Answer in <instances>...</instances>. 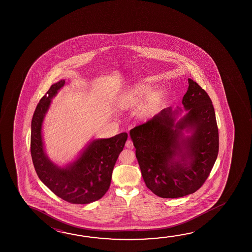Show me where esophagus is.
<instances>
[{
  "label": "esophagus",
  "instance_id": "1",
  "mask_svg": "<svg viewBox=\"0 0 252 252\" xmlns=\"http://www.w3.org/2000/svg\"><path fill=\"white\" fill-rule=\"evenodd\" d=\"M126 147L127 149H133V143H132V140H126Z\"/></svg>",
  "mask_w": 252,
  "mask_h": 252
}]
</instances>
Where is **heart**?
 Returning <instances> with one entry per match:
<instances>
[{
    "mask_svg": "<svg viewBox=\"0 0 252 252\" xmlns=\"http://www.w3.org/2000/svg\"><path fill=\"white\" fill-rule=\"evenodd\" d=\"M147 94V90L143 87H138L134 91H132V97L137 98V99H141L144 97L145 95ZM154 101V99H153Z\"/></svg>",
    "mask_w": 252,
    "mask_h": 252,
    "instance_id": "b5f03b06",
    "label": "heart"
}]
</instances>
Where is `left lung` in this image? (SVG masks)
Here are the masks:
<instances>
[{"mask_svg":"<svg viewBox=\"0 0 252 252\" xmlns=\"http://www.w3.org/2000/svg\"><path fill=\"white\" fill-rule=\"evenodd\" d=\"M182 103L187 113L176 121V112L166 108L130 131L145 184L165 198L193 193L206 182L219 152L215 108L206 91L191 79ZM186 127L194 132L184 138Z\"/></svg>","mask_w":252,"mask_h":252,"instance_id":"1","label":"left lung"}]
</instances>
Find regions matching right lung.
Masks as SVG:
<instances>
[{"label":"right lung","mask_w":252,"mask_h":252,"mask_svg":"<svg viewBox=\"0 0 252 252\" xmlns=\"http://www.w3.org/2000/svg\"><path fill=\"white\" fill-rule=\"evenodd\" d=\"M64 84V80L53 84L37 103L32 120L31 154L38 178L56 196L71 204H89L100 199L109 190L112 170L127 133L92 140L73 163L66 168L55 165L44 152L42 122L51 99Z\"/></svg>","instance_id":"add662e5"}]
</instances>
